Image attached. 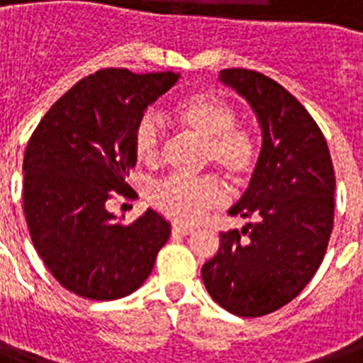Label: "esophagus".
I'll use <instances>...</instances> for the list:
<instances>
[{
  "label": "esophagus",
  "mask_w": 363,
  "mask_h": 363,
  "mask_svg": "<svg viewBox=\"0 0 363 363\" xmlns=\"http://www.w3.org/2000/svg\"><path fill=\"white\" fill-rule=\"evenodd\" d=\"M192 232V228L182 226V224H173V228H171V233H173V235H190Z\"/></svg>",
  "instance_id": "esophagus-1"
}]
</instances>
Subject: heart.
Returning <instances> with one entry per match:
<instances>
[{"mask_svg":"<svg viewBox=\"0 0 363 363\" xmlns=\"http://www.w3.org/2000/svg\"><path fill=\"white\" fill-rule=\"evenodd\" d=\"M173 118L182 130L203 139L201 158L213 164L230 181L247 182L258 165V137L247 125L235 124L238 113L226 99L196 94L175 105ZM131 147L143 164L156 165L164 154V133L152 115H143L131 133ZM226 201V192L216 177L182 179L169 177L150 192V203L162 215L181 224H196L209 211Z\"/></svg>","mask_w":363,"mask_h":363,"instance_id":"obj_1","label":"heart"}]
</instances>
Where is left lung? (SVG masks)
I'll return each instance as SVG.
<instances>
[{"mask_svg": "<svg viewBox=\"0 0 363 363\" xmlns=\"http://www.w3.org/2000/svg\"><path fill=\"white\" fill-rule=\"evenodd\" d=\"M220 81L256 113L262 150L247 192L228 211L254 222L220 233L201 277L220 307L264 316L290 303L320 267L333 228L335 173L320 128L286 88L250 69H222Z\"/></svg>", "mask_w": 363, "mask_h": 363, "instance_id": "1", "label": "left lung"}]
</instances>
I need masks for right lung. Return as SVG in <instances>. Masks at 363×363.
Returning a JSON list of instances; mask_svg holds the SVG:
<instances>
[{
	"instance_id": "add662e5",
	"label": "right lung",
	"mask_w": 363,
	"mask_h": 363,
	"mask_svg": "<svg viewBox=\"0 0 363 363\" xmlns=\"http://www.w3.org/2000/svg\"><path fill=\"white\" fill-rule=\"evenodd\" d=\"M179 73L101 69L67 90L41 118L24 152V215L54 279L86 299L130 296L147 281L171 224L147 209L122 224L107 209L133 198L125 182L137 156L131 133Z\"/></svg>"
}]
</instances>
